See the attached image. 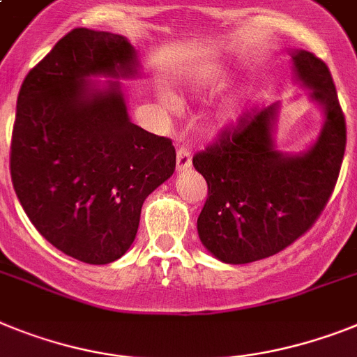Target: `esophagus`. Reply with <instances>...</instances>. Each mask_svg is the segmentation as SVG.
I'll return each mask as SVG.
<instances>
[{"label": "esophagus", "mask_w": 357, "mask_h": 357, "mask_svg": "<svg viewBox=\"0 0 357 357\" xmlns=\"http://www.w3.org/2000/svg\"><path fill=\"white\" fill-rule=\"evenodd\" d=\"M190 167H192V154H190L188 149L181 146V149H178V154H176V170L178 172H185Z\"/></svg>", "instance_id": "obj_1"}]
</instances>
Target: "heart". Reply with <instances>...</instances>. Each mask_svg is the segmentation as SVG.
Returning <instances> with one entry per match:
<instances>
[{
	"label": "heart",
	"instance_id": "1",
	"mask_svg": "<svg viewBox=\"0 0 357 357\" xmlns=\"http://www.w3.org/2000/svg\"><path fill=\"white\" fill-rule=\"evenodd\" d=\"M221 89H223V82L218 79L215 76H211L208 79H205V83L202 85V91L205 96L218 94ZM160 100L161 103H163L165 109L172 110V112L179 110V100L174 94H170V92H160ZM238 118H239L238 105H236L234 101H229V103H225L223 107L218 110V114H215V118H214V125L218 128H227L230 127V125H234V123L238 121Z\"/></svg>",
	"mask_w": 357,
	"mask_h": 357
}]
</instances>
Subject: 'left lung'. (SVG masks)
I'll return each mask as SVG.
<instances>
[{"label":"left lung","mask_w":357,"mask_h":357,"mask_svg":"<svg viewBox=\"0 0 357 357\" xmlns=\"http://www.w3.org/2000/svg\"><path fill=\"white\" fill-rule=\"evenodd\" d=\"M296 79L325 112L316 142L299 154L275 149L280 103L247 112L192 165L208 196L197 218L203 247L230 265L274 256L303 236L325 208L345 154V116L331 70L307 50H292Z\"/></svg>","instance_id":"left-lung-1"}]
</instances>
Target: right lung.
<instances>
[{
	"mask_svg": "<svg viewBox=\"0 0 357 357\" xmlns=\"http://www.w3.org/2000/svg\"><path fill=\"white\" fill-rule=\"evenodd\" d=\"M119 34L74 29L21 85L10 176L38 232L63 254L107 265L127 252L146 196L176 169L169 137L130 121L119 82L139 74Z\"/></svg>",
	"mask_w": 357,
	"mask_h": 357,
	"instance_id": "1",
	"label": "right lung"
}]
</instances>
